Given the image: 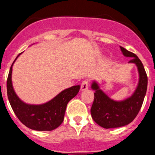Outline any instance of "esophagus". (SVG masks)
<instances>
[{
	"instance_id": "obj_1",
	"label": "esophagus",
	"mask_w": 155,
	"mask_h": 155,
	"mask_svg": "<svg viewBox=\"0 0 155 155\" xmlns=\"http://www.w3.org/2000/svg\"><path fill=\"white\" fill-rule=\"evenodd\" d=\"M88 80H84L82 81V84H81V90L85 91L88 88Z\"/></svg>"
}]
</instances>
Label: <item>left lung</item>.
Listing matches in <instances>:
<instances>
[{"mask_svg": "<svg viewBox=\"0 0 155 155\" xmlns=\"http://www.w3.org/2000/svg\"><path fill=\"white\" fill-rule=\"evenodd\" d=\"M120 48L124 56L132 58L129 63H134L137 65L140 80L132 96L122 101L110 99L100 89L96 82L92 83L91 88L95 92L91 114L94 121L98 125L106 129L125 126L132 122L141 109L147 91L148 77L142 61L137 54L121 46Z\"/></svg>", "mask_w": 155, "mask_h": 155, "instance_id": "obj_1", "label": "left lung"}]
</instances>
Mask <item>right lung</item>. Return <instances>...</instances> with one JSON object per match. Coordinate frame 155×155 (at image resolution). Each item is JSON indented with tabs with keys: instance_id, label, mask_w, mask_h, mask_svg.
<instances>
[{
	"instance_id": "add662e5",
	"label": "right lung",
	"mask_w": 155,
	"mask_h": 155,
	"mask_svg": "<svg viewBox=\"0 0 155 155\" xmlns=\"http://www.w3.org/2000/svg\"><path fill=\"white\" fill-rule=\"evenodd\" d=\"M13 63L9 72L7 89V97L14 113L19 121L30 129L39 131H50L56 129L63 122L67 105L69 101L77 94L80 85H75L65 89L44 104L31 105L25 104L18 97L12 87L11 78Z\"/></svg>"
}]
</instances>
